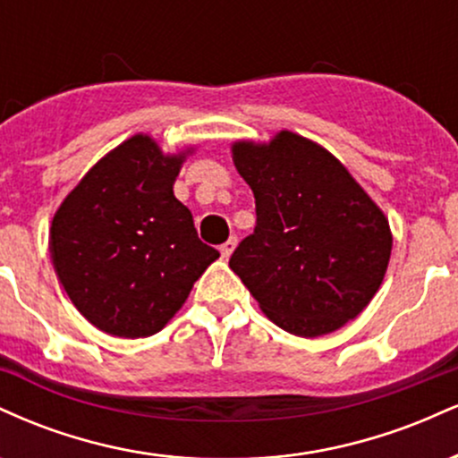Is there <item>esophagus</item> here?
Instances as JSON below:
<instances>
[{
	"instance_id": "obj_1",
	"label": "esophagus",
	"mask_w": 458,
	"mask_h": 458,
	"mask_svg": "<svg viewBox=\"0 0 458 458\" xmlns=\"http://www.w3.org/2000/svg\"><path fill=\"white\" fill-rule=\"evenodd\" d=\"M234 247H236V236H230V239L225 241V243H224L222 247H219V251H222V259L228 260L230 256H233Z\"/></svg>"
}]
</instances>
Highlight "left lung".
Returning a JSON list of instances; mask_svg holds the SVG:
<instances>
[{"label": "left lung", "instance_id": "1", "mask_svg": "<svg viewBox=\"0 0 458 458\" xmlns=\"http://www.w3.org/2000/svg\"><path fill=\"white\" fill-rule=\"evenodd\" d=\"M233 155L254 191L256 228L230 269L288 334L317 338L343 327L386 276V215L334 155L291 131L267 146L239 141Z\"/></svg>", "mask_w": 458, "mask_h": 458}]
</instances>
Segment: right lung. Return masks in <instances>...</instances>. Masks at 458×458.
Masks as SVG:
<instances>
[{
  "mask_svg": "<svg viewBox=\"0 0 458 458\" xmlns=\"http://www.w3.org/2000/svg\"><path fill=\"white\" fill-rule=\"evenodd\" d=\"M185 157L135 135L103 157L68 193L51 224L62 286L94 327L146 338L165 327L219 251L198 239L174 196Z\"/></svg>",
  "mask_w": 458,
  "mask_h": 458,
  "instance_id": "obj_1",
  "label": "right lung"
}]
</instances>
